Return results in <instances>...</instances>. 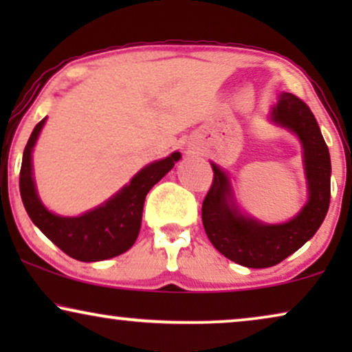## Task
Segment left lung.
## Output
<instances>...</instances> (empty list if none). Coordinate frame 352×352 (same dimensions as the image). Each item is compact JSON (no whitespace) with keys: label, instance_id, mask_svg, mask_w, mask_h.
Here are the masks:
<instances>
[{"label":"left lung","instance_id":"8db88e82","mask_svg":"<svg viewBox=\"0 0 352 352\" xmlns=\"http://www.w3.org/2000/svg\"><path fill=\"white\" fill-rule=\"evenodd\" d=\"M271 122L300 139L309 199L295 218L282 224H263L240 213L229 177L213 166V184L201 205V221L210 242L221 254L245 267L276 266L300 250L324 223L330 206L331 163L311 109L292 93H282L272 107Z\"/></svg>","mask_w":352,"mask_h":352}]
</instances>
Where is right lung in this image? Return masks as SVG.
I'll use <instances>...</instances> for the list:
<instances>
[{
	"instance_id": "obj_1",
	"label": "right lung",
	"mask_w": 352,
	"mask_h": 352,
	"mask_svg": "<svg viewBox=\"0 0 352 352\" xmlns=\"http://www.w3.org/2000/svg\"><path fill=\"white\" fill-rule=\"evenodd\" d=\"M45 123L46 118H43L33 128L23 151L19 179L23 206L33 224L62 252L78 261H104L124 253L133 247L139 235L147 192L175 166L181 153L173 152L170 157L144 166L128 186L98 208L75 218L59 216L41 204L33 181L32 152Z\"/></svg>"
}]
</instances>
